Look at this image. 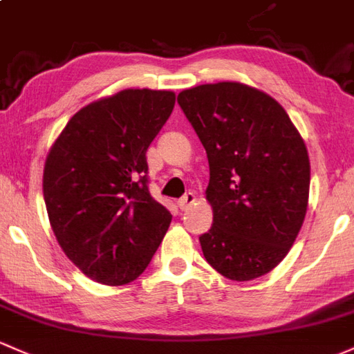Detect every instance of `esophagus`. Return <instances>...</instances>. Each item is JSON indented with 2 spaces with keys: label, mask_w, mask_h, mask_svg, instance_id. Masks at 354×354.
Masks as SVG:
<instances>
[{
  "label": "esophagus",
  "mask_w": 354,
  "mask_h": 354,
  "mask_svg": "<svg viewBox=\"0 0 354 354\" xmlns=\"http://www.w3.org/2000/svg\"><path fill=\"white\" fill-rule=\"evenodd\" d=\"M196 203V194L194 192H185L184 196L180 197V199L177 201V206L182 209V211H185V209H189V206H191V204H194Z\"/></svg>",
  "instance_id": "1"
}]
</instances>
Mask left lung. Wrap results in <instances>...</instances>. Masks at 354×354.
Segmentation results:
<instances>
[{
    "mask_svg": "<svg viewBox=\"0 0 354 354\" xmlns=\"http://www.w3.org/2000/svg\"><path fill=\"white\" fill-rule=\"evenodd\" d=\"M177 102L209 160L214 218L199 236L204 258L236 282L265 275L306 218L310 163L302 136L273 97L239 82L185 89Z\"/></svg>",
    "mask_w": 354,
    "mask_h": 354,
    "instance_id": "left-lung-1",
    "label": "left lung"
}]
</instances>
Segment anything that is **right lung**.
<instances>
[{
  "mask_svg": "<svg viewBox=\"0 0 354 354\" xmlns=\"http://www.w3.org/2000/svg\"><path fill=\"white\" fill-rule=\"evenodd\" d=\"M176 104L172 91L124 89L75 113L48 151L44 199L57 241L104 285L148 267L172 214L148 191L147 150Z\"/></svg>",
  "mask_w": 354,
  "mask_h": 354,
  "instance_id": "add662e5",
  "label": "right lung"
}]
</instances>
